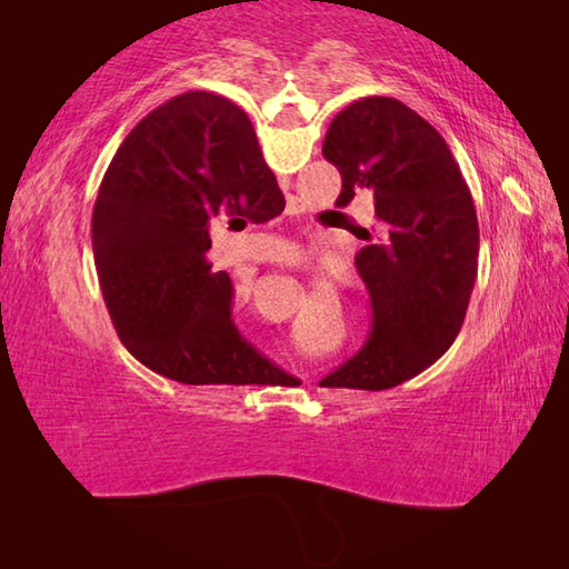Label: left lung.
I'll use <instances>...</instances> for the list:
<instances>
[{
	"label": "left lung",
	"mask_w": 569,
	"mask_h": 569,
	"mask_svg": "<svg viewBox=\"0 0 569 569\" xmlns=\"http://www.w3.org/2000/svg\"><path fill=\"white\" fill-rule=\"evenodd\" d=\"M323 158L341 172L336 206L373 192L379 230L356 256L371 333L321 387L391 389L435 363L465 323L479 253L475 200L445 138L393 98L346 104Z\"/></svg>",
	"instance_id": "1"
}]
</instances>
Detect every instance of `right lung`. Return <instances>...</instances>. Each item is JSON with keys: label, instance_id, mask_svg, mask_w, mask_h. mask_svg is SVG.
Listing matches in <instances>:
<instances>
[{"label": "right lung", "instance_id": "add662e5", "mask_svg": "<svg viewBox=\"0 0 569 569\" xmlns=\"http://www.w3.org/2000/svg\"><path fill=\"white\" fill-rule=\"evenodd\" d=\"M286 198L248 114L213 92L178 94L134 124L92 210L104 306L134 359L180 383H266L276 373L233 319L208 228L281 216Z\"/></svg>", "mask_w": 569, "mask_h": 569}]
</instances>
